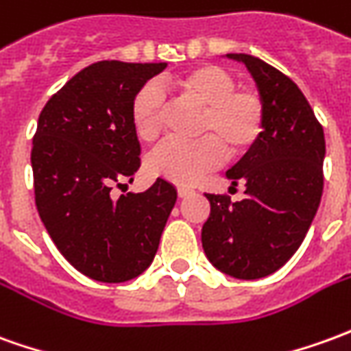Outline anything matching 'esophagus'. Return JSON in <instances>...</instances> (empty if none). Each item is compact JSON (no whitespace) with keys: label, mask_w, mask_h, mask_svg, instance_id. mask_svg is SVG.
Listing matches in <instances>:
<instances>
[{"label":"esophagus","mask_w":351,"mask_h":351,"mask_svg":"<svg viewBox=\"0 0 351 351\" xmlns=\"http://www.w3.org/2000/svg\"><path fill=\"white\" fill-rule=\"evenodd\" d=\"M176 193H178V197H186V195L193 193V190L192 188H186V186H180V188L176 190Z\"/></svg>","instance_id":"obj_1"}]
</instances>
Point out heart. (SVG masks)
<instances>
[{
    "label": "heart",
    "mask_w": 351,
    "mask_h": 351,
    "mask_svg": "<svg viewBox=\"0 0 351 351\" xmlns=\"http://www.w3.org/2000/svg\"><path fill=\"white\" fill-rule=\"evenodd\" d=\"M169 93L201 108L193 142H163L148 158L150 175L175 184H193L218 167L224 158H241L258 142L266 125L261 93L237 87L232 73L217 64L193 66L165 83ZM165 97L156 83H146L131 102V123L142 142L161 133Z\"/></svg>",
    "instance_id": "1"
}]
</instances>
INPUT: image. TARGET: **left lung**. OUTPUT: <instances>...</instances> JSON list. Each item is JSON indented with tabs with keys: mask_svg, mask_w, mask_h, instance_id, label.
I'll use <instances>...</instances> for the list:
<instances>
[{
	"mask_svg": "<svg viewBox=\"0 0 351 351\" xmlns=\"http://www.w3.org/2000/svg\"><path fill=\"white\" fill-rule=\"evenodd\" d=\"M241 60L266 104L258 142L226 173L234 186L245 182V197L205 193L210 215L201 243L210 264L237 279L278 271L302 245L323 193L325 134L296 83L251 55Z\"/></svg>",
	"mask_w": 351,
	"mask_h": 351,
	"instance_id": "left-lung-1",
	"label": "left lung"
}]
</instances>
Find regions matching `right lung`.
<instances>
[{
	"instance_id": "right-lung-1",
	"label": "right lung",
	"mask_w": 351,
	"mask_h": 351,
	"mask_svg": "<svg viewBox=\"0 0 351 351\" xmlns=\"http://www.w3.org/2000/svg\"><path fill=\"white\" fill-rule=\"evenodd\" d=\"M165 62L100 60L49 99L32 146L34 195L56 249L83 276L121 283L156 256L176 190L158 178L146 192L114 197L133 182L141 144L131 102Z\"/></svg>"
}]
</instances>
